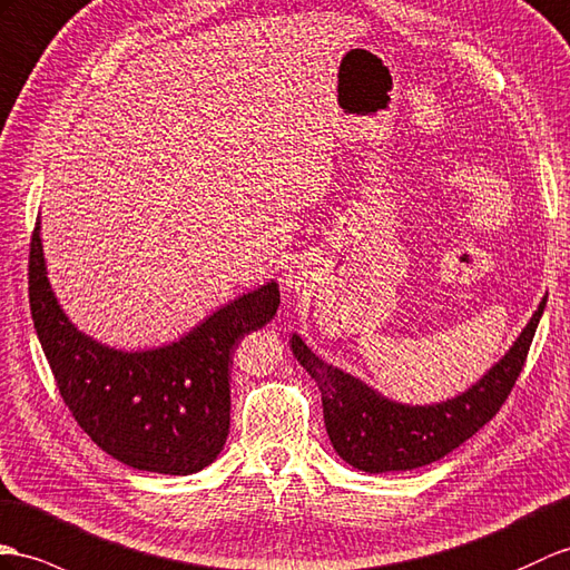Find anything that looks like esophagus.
Here are the masks:
<instances>
[{"label": "esophagus", "instance_id": "1", "mask_svg": "<svg viewBox=\"0 0 570 570\" xmlns=\"http://www.w3.org/2000/svg\"><path fill=\"white\" fill-rule=\"evenodd\" d=\"M285 285L289 289H297V293H299V289H307L312 285V275H309L307 268L299 266V263H295V266H289V271L285 275Z\"/></svg>", "mask_w": 570, "mask_h": 570}]
</instances>
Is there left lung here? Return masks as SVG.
<instances>
[{
  "label": "left lung",
  "instance_id": "obj_1",
  "mask_svg": "<svg viewBox=\"0 0 570 570\" xmlns=\"http://www.w3.org/2000/svg\"><path fill=\"white\" fill-rule=\"evenodd\" d=\"M544 307L547 299H541L530 324L501 363L464 394L435 406H406L384 399L348 372L326 365L297 333L289 338V348L322 392L324 423L333 450L351 466L370 474L409 471L442 460L501 411L524 367Z\"/></svg>",
  "mask_w": 570,
  "mask_h": 570
}]
</instances>
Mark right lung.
I'll use <instances>...</instances> for the list:
<instances>
[{
  "mask_svg": "<svg viewBox=\"0 0 570 570\" xmlns=\"http://www.w3.org/2000/svg\"><path fill=\"white\" fill-rule=\"evenodd\" d=\"M29 302L60 396L79 428L114 460L157 474H196L229 435V365L246 333L281 304L277 283L225 304L164 348L125 353L77 331L55 299L40 244L31 237Z\"/></svg>",
  "mask_w": 570,
  "mask_h": 570,
  "instance_id": "right-lung-1",
  "label": "right lung"
}]
</instances>
